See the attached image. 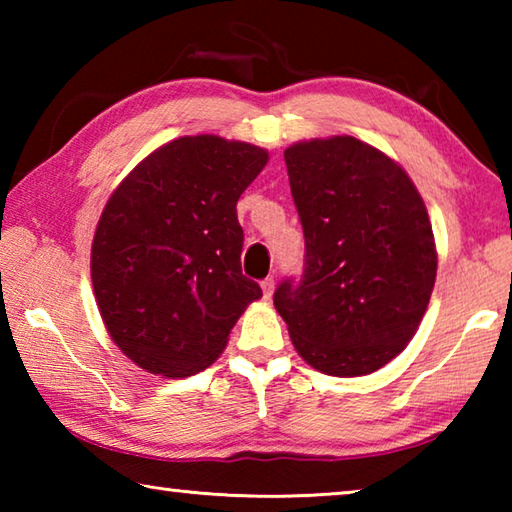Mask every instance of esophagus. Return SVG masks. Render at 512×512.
I'll return each mask as SVG.
<instances>
[{"label":"esophagus","instance_id":"obj_1","mask_svg":"<svg viewBox=\"0 0 512 512\" xmlns=\"http://www.w3.org/2000/svg\"><path fill=\"white\" fill-rule=\"evenodd\" d=\"M273 289H275V280H273V277H264V280H262V291H264V298H266V300H271Z\"/></svg>","mask_w":512,"mask_h":512}]
</instances>
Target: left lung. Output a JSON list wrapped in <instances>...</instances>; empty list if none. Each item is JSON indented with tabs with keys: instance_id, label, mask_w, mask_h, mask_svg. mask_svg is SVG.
<instances>
[{
	"instance_id": "1",
	"label": "left lung",
	"mask_w": 512,
	"mask_h": 512,
	"mask_svg": "<svg viewBox=\"0 0 512 512\" xmlns=\"http://www.w3.org/2000/svg\"><path fill=\"white\" fill-rule=\"evenodd\" d=\"M305 266L273 293L309 366L375 372L413 339L436 282L427 207L406 171L357 137L284 151Z\"/></svg>"
}]
</instances>
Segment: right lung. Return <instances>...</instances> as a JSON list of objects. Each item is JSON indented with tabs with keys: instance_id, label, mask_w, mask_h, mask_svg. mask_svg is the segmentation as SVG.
<instances>
[{
	"instance_id": "1",
	"label": "right lung",
	"mask_w": 512,
	"mask_h": 512,
	"mask_svg": "<svg viewBox=\"0 0 512 512\" xmlns=\"http://www.w3.org/2000/svg\"><path fill=\"white\" fill-rule=\"evenodd\" d=\"M266 160L253 144L180 137L110 196L92 244V287L112 341L140 368L196 375L262 298L241 273L237 201Z\"/></svg>"
}]
</instances>
